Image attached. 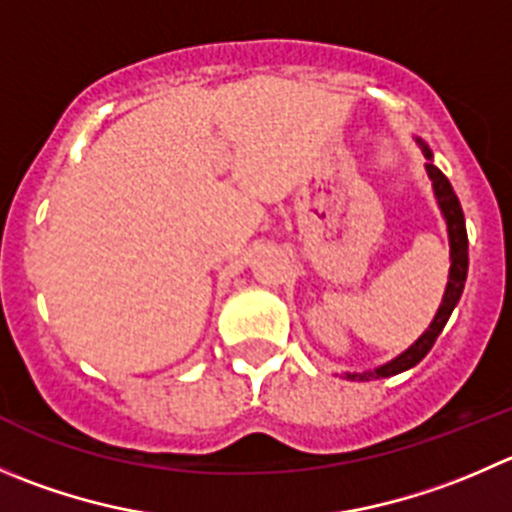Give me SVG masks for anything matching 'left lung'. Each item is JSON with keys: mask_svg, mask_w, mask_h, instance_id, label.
Instances as JSON below:
<instances>
[{"mask_svg": "<svg viewBox=\"0 0 512 512\" xmlns=\"http://www.w3.org/2000/svg\"><path fill=\"white\" fill-rule=\"evenodd\" d=\"M420 142V140H418ZM423 145V142H420ZM425 157H428V175L433 180V190L435 197H438V205L443 210L445 222H448V235H450V280H448V290H445L443 297V305H440L438 315H435L433 325L425 330V335L415 342L413 347L403 352L400 357H395L393 362L388 365L377 367L375 372H355V375H347L350 380H377V377H390V375H398V372L410 370L413 365H418L425 355L430 352V347L435 345L438 335L443 332L445 322L450 320L453 315L455 305H458L460 295H463V287H465V277H468V230H465V217H463V207H460L458 195L453 192V185L448 182V177L433 165V155H430L428 147L423 145Z\"/></svg>", "mask_w": 512, "mask_h": 512, "instance_id": "left-lung-1", "label": "left lung"}]
</instances>
